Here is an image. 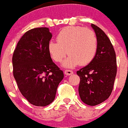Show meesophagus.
<instances>
[{"label":"esophagus","mask_w":128,"mask_h":128,"mask_svg":"<svg viewBox=\"0 0 128 128\" xmlns=\"http://www.w3.org/2000/svg\"><path fill=\"white\" fill-rule=\"evenodd\" d=\"M65 74L67 75V76H71L74 74V72L72 70H65Z\"/></svg>","instance_id":"esophagus-1"}]
</instances>
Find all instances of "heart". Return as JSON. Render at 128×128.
I'll list each match as a JSON object with an SVG mask.
<instances>
[{
    "mask_svg": "<svg viewBox=\"0 0 128 128\" xmlns=\"http://www.w3.org/2000/svg\"><path fill=\"white\" fill-rule=\"evenodd\" d=\"M56 41H50L48 50L52 59L56 63L63 60L65 68H74L79 64L86 65L93 60L96 53L97 38L92 30L78 26L62 29L56 36Z\"/></svg>",
    "mask_w": 128,
    "mask_h": 128,
    "instance_id": "heart-1",
    "label": "heart"
}]
</instances>
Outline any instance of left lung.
I'll return each instance as SVG.
<instances>
[{
    "label": "left lung",
    "mask_w": 128,
    "mask_h": 128,
    "mask_svg": "<svg viewBox=\"0 0 128 128\" xmlns=\"http://www.w3.org/2000/svg\"><path fill=\"white\" fill-rule=\"evenodd\" d=\"M97 38V50L93 60L77 72L80 78L78 91L85 104L95 106L110 96L117 74L116 55L104 32L91 24Z\"/></svg>",
    "instance_id": "8db88e82"
}]
</instances>
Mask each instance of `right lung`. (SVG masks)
Instances as JSON below:
<instances>
[{"mask_svg": "<svg viewBox=\"0 0 128 128\" xmlns=\"http://www.w3.org/2000/svg\"><path fill=\"white\" fill-rule=\"evenodd\" d=\"M52 36L48 28L32 29L24 34L13 52V76L19 90L35 106H47L53 101L64 77L48 50Z\"/></svg>", "mask_w": 128, "mask_h": 128, "instance_id": "obj_1", "label": "right lung"}]
</instances>
